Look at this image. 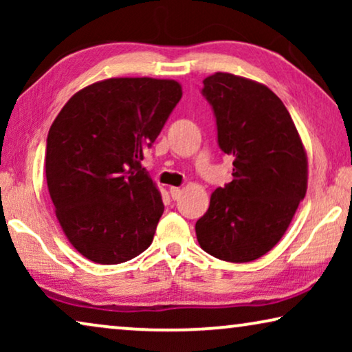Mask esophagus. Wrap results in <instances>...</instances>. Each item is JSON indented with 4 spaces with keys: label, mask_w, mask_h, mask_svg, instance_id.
<instances>
[{
    "label": "esophagus",
    "mask_w": 352,
    "mask_h": 352,
    "mask_svg": "<svg viewBox=\"0 0 352 352\" xmlns=\"http://www.w3.org/2000/svg\"><path fill=\"white\" fill-rule=\"evenodd\" d=\"M170 194H171L173 199L177 200L182 194V189H181V187H170Z\"/></svg>",
    "instance_id": "obj_1"
}]
</instances>
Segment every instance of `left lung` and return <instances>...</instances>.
<instances>
[{
	"label": "left lung",
	"instance_id": "left-lung-1",
	"mask_svg": "<svg viewBox=\"0 0 352 352\" xmlns=\"http://www.w3.org/2000/svg\"><path fill=\"white\" fill-rule=\"evenodd\" d=\"M201 93L214 110L221 151L234 158V179L211 194L195 224L197 240L223 261H254L276 247L305 199V146L267 86L216 72Z\"/></svg>",
	"mask_w": 352,
	"mask_h": 352
}]
</instances>
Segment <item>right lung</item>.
<instances>
[{
	"label": "right lung",
	"instance_id": "obj_1",
	"mask_svg": "<svg viewBox=\"0 0 352 352\" xmlns=\"http://www.w3.org/2000/svg\"><path fill=\"white\" fill-rule=\"evenodd\" d=\"M182 96L175 80L109 78L69 99L46 141V182L76 252L120 264L151 247L160 190L141 166Z\"/></svg>",
	"mask_w": 352,
	"mask_h": 352
}]
</instances>
